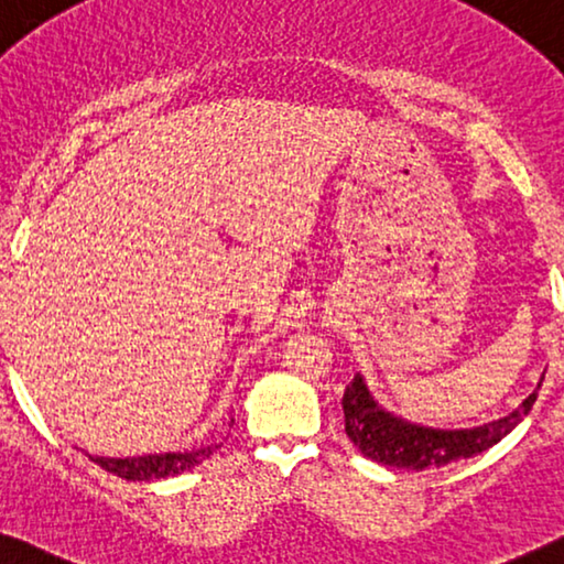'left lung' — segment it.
Masks as SVG:
<instances>
[{
  "label": "left lung",
  "mask_w": 564,
  "mask_h": 564,
  "mask_svg": "<svg viewBox=\"0 0 564 564\" xmlns=\"http://www.w3.org/2000/svg\"><path fill=\"white\" fill-rule=\"evenodd\" d=\"M542 379L544 377L538 381V389L505 416L469 429H440L409 422L394 411L383 409L366 387L361 373H356L341 401L346 434L364 457L387 464V467L414 471L440 469L459 459L477 457L489 446L502 442L530 414L532 404L538 401Z\"/></svg>",
  "instance_id": "obj_1"
}]
</instances>
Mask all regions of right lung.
<instances>
[{"mask_svg": "<svg viewBox=\"0 0 564 564\" xmlns=\"http://www.w3.org/2000/svg\"><path fill=\"white\" fill-rule=\"evenodd\" d=\"M234 424V419H230ZM220 444H203L198 449L191 452H165V454H142V457H95L87 454L95 464H100L102 469L112 471L128 481H148V479H167L177 477L183 471L198 467Z\"/></svg>", "mask_w": 564, "mask_h": 564, "instance_id": "obj_1", "label": "right lung"}]
</instances>
